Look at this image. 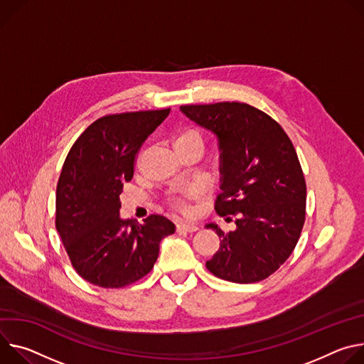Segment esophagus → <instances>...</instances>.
I'll list each match as a JSON object with an SVG mask.
<instances>
[{"label": "esophagus", "mask_w": 364, "mask_h": 364, "mask_svg": "<svg viewBox=\"0 0 364 364\" xmlns=\"http://www.w3.org/2000/svg\"><path fill=\"white\" fill-rule=\"evenodd\" d=\"M196 230H198V225L193 224V223H185V221H182V223H178V224H176V231H178V232H193V231H196Z\"/></svg>", "instance_id": "1"}]
</instances>
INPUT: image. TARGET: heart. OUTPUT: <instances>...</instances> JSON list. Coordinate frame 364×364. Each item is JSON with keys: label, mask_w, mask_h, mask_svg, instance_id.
<instances>
[{"label": "heart", "mask_w": 364, "mask_h": 364, "mask_svg": "<svg viewBox=\"0 0 364 364\" xmlns=\"http://www.w3.org/2000/svg\"><path fill=\"white\" fill-rule=\"evenodd\" d=\"M204 141H203V136H200L196 130L193 129H188L181 132L175 139H173V147L175 149H181V147H186V146H198L203 147Z\"/></svg>", "instance_id": "heart-1"}]
</instances>
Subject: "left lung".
Wrapping results in <instances>:
<instances>
[{
  "label": "left lung",
  "instance_id": "8db88e82",
  "mask_svg": "<svg viewBox=\"0 0 364 364\" xmlns=\"http://www.w3.org/2000/svg\"><path fill=\"white\" fill-rule=\"evenodd\" d=\"M181 112L213 133L220 151L218 215H235L207 262L215 276L253 284L270 276L294 252L305 221L306 185L292 141L276 121L245 102L182 105Z\"/></svg>",
  "mask_w": 364,
  "mask_h": 364
}]
</instances>
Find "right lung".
<instances>
[{
  "instance_id": "obj_1",
  "label": "right lung",
  "mask_w": 364,
  "mask_h": 364,
  "mask_svg": "<svg viewBox=\"0 0 364 364\" xmlns=\"http://www.w3.org/2000/svg\"><path fill=\"white\" fill-rule=\"evenodd\" d=\"M171 109L107 115L75 141L56 189V228L72 266L90 284L123 288L146 276L172 221L150 215L143 224L119 215V193L133 179L144 140Z\"/></svg>"
}]
</instances>
